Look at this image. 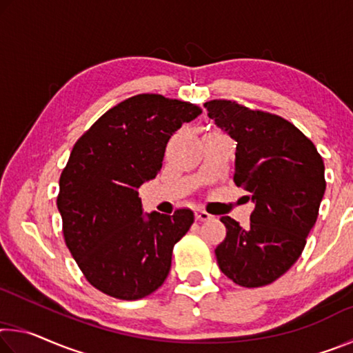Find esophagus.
<instances>
[{
    "label": "esophagus",
    "instance_id": "esophagus-1",
    "mask_svg": "<svg viewBox=\"0 0 353 353\" xmlns=\"http://www.w3.org/2000/svg\"><path fill=\"white\" fill-rule=\"evenodd\" d=\"M194 216H196V219H198V221H208V219L212 218V214L207 213L205 210H201V208H198V210L194 212Z\"/></svg>",
    "mask_w": 353,
    "mask_h": 353
}]
</instances>
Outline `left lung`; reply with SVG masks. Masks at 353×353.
Here are the masks:
<instances>
[{
  "instance_id": "left-lung-1",
  "label": "left lung",
  "mask_w": 353,
  "mask_h": 353,
  "mask_svg": "<svg viewBox=\"0 0 353 353\" xmlns=\"http://www.w3.org/2000/svg\"><path fill=\"white\" fill-rule=\"evenodd\" d=\"M204 107L236 141L234 182L255 204L246 227L221 218L227 234L214 249L219 270L244 288L270 285L297 261L318 219L324 160L313 141L282 117L229 99Z\"/></svg>"
}]
</instances>
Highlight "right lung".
<instances>
[{"label": "right lung", "instance_id": "1", "mask_svg": "<svg viewBox=\"0 0 353 353\" xmlns=\"http://www.w3.org/2000/svg\"><path fill=\"white\" fill-rule=\"evenodd\" d=\"M202 112L162 94L141 93L107 110L74 143L59 181L65 244L94 288L121 301L159 290L174 244L194 214L143 216L139 188L162 168L171 135Z\"/></svg>", "mask_w": 353, "mask_h": 353}]
</instances>
